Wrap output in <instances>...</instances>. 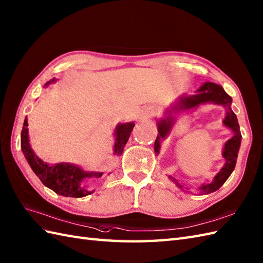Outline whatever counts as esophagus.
Wrapping results in <instances>:
<instances>
[{"instance_id":"esophagus-1","label":"esophagus","mask_w":263,"mask_h":263,"mask_svg":"<svg viewBox=\"0 0 263 263\" xmlns=\"http://www.w3.org/2000/svg\"><path fill=\"white\" fill-rule=\"evenodd\" d=\"M154 114H155V108H154L153 106H147V107H144L143 109L139 111L138 117H139V119H145V118L151 117Z\"/></svg>"}]
</instances>
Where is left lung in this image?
I'll use <instances>...</instances> for the list:
<instances>
[{
	"instance_id": "obj_1",
	"label": "left lung",
	"mask_w": 263,
	"mask_h": 263,
	"mask_svg": "<svg viewBox=\"0 0 263 263\" xmlns=\"http://www.w3.org/2000/svg\"><path fill=\"white\" fill-rule=\"evenodd\" d=\"M205 104L220 105L226 108V117L223 119V125L228 127L229 129H231V132L233 133V136L230 138L228 142H226L223 147L222 156L224 158V161H226L223 167L214 176L212 182L204 183L198 187V191H200L201 193L210 194L212 193V192L219 190L222 185L226 183L229 176L231 175V173L234 171L242 138L238 118H236V115L233 112L231 108L232 98L224 91L222 86L216 85L214 82H204L195 91L194 95H183L173 102L168 108H166L164 117L157 119L158 135L155 140V144H154V149H155L156 154H159L161 142L171 134L173 126L175 124L177 115H180L183 111L195 109V108ZM168 178L173 183L176 184L177 187L184 190V185L178 183V181H176L174 177L168 176Z\"/></svg>"
}]
</instances>
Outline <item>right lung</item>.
I'll use <instances>...</instances> for the list:
<instances>
[{
  "instance_id": "1",
  "label": "right lung",
  "mask_w": 263,
  "mask_h": 263,
  "mask_svg": "<svg viewBox=\"0 0 263 263\" xmlns=\"http://www.w3.org/2000/svg\"><path fill=\"white\" fill-rule=\"evenodd\" d=\"M55 78L48 81L44 87L55 82ZM135 123L118 124L115 128V144L114 155H121L124 147L128 142ZM21 148L25 158L31 166L32 171L40 178L44 186L55 192L57 194L67 197H83L93 193L95 190H88L87 184L90 182H97L101 178L104 173L101 172H87L80 166L71 163H57L48 164L43 162L40 157L35 155L32 149L29 140L28 118L24 119L21 133Z\"/></svg>"
}]
</instances>
